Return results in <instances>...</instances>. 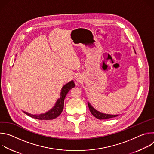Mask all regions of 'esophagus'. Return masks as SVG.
Instances as JSON below:
<instances>
[{"instance_id": "1", "label": "esophagus", "mask_w": 154, "mask_h": 154, "mask_svg": "<svg viewBox=\"0 0 154 154\" xmlns=\"http://www.w3.org/2000/svg\"><path fill=\"white\" fill-rule=\"evenodd\" d=\"M76 80H79V79H77H77H76Z\"/></svg>"}]
</instances>
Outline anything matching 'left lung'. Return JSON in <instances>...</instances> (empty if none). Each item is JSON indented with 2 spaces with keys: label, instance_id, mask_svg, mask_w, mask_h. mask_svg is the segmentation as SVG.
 Wrapping results in <instances>:
<instances>
[{
  "label": "left lung",
  "instance_id": "obj_1",
  "mask_svg": "<svg viewBox=\"0 0 154 154\" xmlns=\"http://www.w3.org/2000/svg\"><path fill=\"white\" fill-rule=\"evenodd\" d=\"M88 105L90 111L91 113V114L95 118H96L99 119H109V118H115V117H116L118 116V115H108V114H105V113H100V112H98L97 110H96V109H94L89 102H88Z\"/></svg>",
  "mask_w": 154,
  "mask_h": 154
}]
</instances>
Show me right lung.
<instances>
[{
	"label": "right lung",
	"instance_id": "1",
	"mask_svg": "<svg viewBox=\"0 0 154 154\" xmlns=\"http://www.w3.org/2000/svg\"><path fill=\"white\" fill-rule=\"evenodd\" d=\"M75 86V84L73 80L68 82L66 85H64L60 93V97L57 100L54 106L50 110L47 112L45 113L40 114V115H32L30 113H28L26 112H23L27 115L39 120H52L57 118L62 112L64 108V100L66 96L69 91Z\"/></svg>",
	"mask_w": 154,
	"mask_h": 154
}]
</instances>
